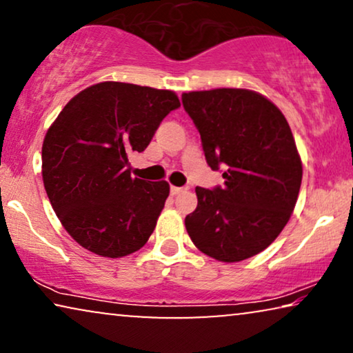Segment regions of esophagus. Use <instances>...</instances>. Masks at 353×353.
<instances>
[{"mask_svg": "<svg viewBox=\"0 0 353 353\" xmlns=\"http://www.w3.org/2000/svg\"><path fill=\"white\" fill-rule=\"evenodd\" d=\"M188 190V188H180V186H170V192L173 196L180 194V192H185Z\"/></svg>", "mask_w": 353, "mask_h": 353, "instance_id": "34e87169", "label": "esophagus"}]
</instances>
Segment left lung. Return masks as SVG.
<instances>
[{
    "label": "left lung",
    "mask_w": 353,
    "mask_h": 353,
    "mask_svg": "<svg viewBox=\"0 0 353 353\" xmlns=\"http://www.w3.org/2000/svg\"><path fill=\"white\" fill-rule=\"evenodd\" d=\"M183 108L201 133L212 170L223 167V188H196L197 207L185 219L201 252L233 263L254 257L291 219L302 162L281 110L252 90L190 91Z\"/></svg>",
    "instance_id": "1"
}]
</instances>
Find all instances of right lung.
Here are the masks:
<instances>
[{
	"label": "right lung",
	"instance_id": "right-lung-1",
	"mask_svg": "<svg viewBox=\"0 0 353 353\" xmlns=\"http://www.w3.org/2000/svg\"><path fill=\"white\" fill-rule=\"evenodd\" d=\"M176 108L180 99L170 90L103 81L74 96L48 128L43 183L57 219L81 248L119 259L148 243L170 186L132 178L128 156L144 151Z\"/></svg>",
	"mask_w": 353,
	"mask_h": 353
}]
</instances>
